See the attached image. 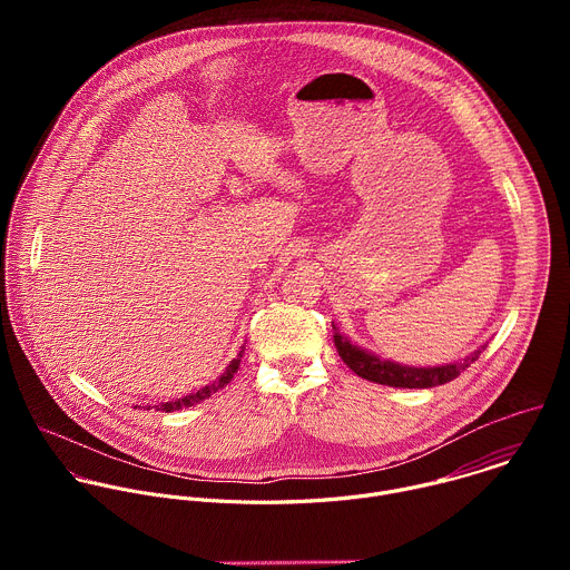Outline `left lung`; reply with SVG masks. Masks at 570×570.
Instances as JSON below:
<instances>
[{"instance_id":"8db88e82","label":"left lung","mask_w":570,"mask_h":570,"mask_svg":"<svg viewBox=\"0 0 570 570\" xmlns=\"http://www.w3.org/2000/svg\"><path fill=\"white\" fill-rule=\"evenodd\" d=\"M336 350L341 358L347 363L350 370H354L358 376L381 383V385H392V387H433L453 381L460 372H464L473 361H478L480 352H473L469 358L442 367H403L390 361H381L361 347L352 345L347 338L341 334L334 336ZM484 350V347H482Z\"/></svg>"}]
</instances>
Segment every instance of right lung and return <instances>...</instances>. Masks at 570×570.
Here are the masks:
<instances>
[{
  "label": "right lung",
  "mask_w": 570,
  "mask_h": 570,
  "mask_svg": "<svg viewBox=\"0 0 570 570\" xmlns=\"http://www.w3.org/2000/svg\"><path fill=\"white\" fill-rule=\"evenodd\" d=\"M240 356H243V350L238 352V358H234V361L229 363V367L225 370V374H223V376H220L216 383H212V385H207V387L198 390L196 394H189V396H185V399H180V401H167V403H159V409H157V411H165V413H171V411H180V409H187V405H194L196 401H203V399L212 396V392H216L218 387H223L225 383H229V379H232V376H234V372L238 370Z\"/></svg>",
  "instance_id": "1"
}]
</instances>
